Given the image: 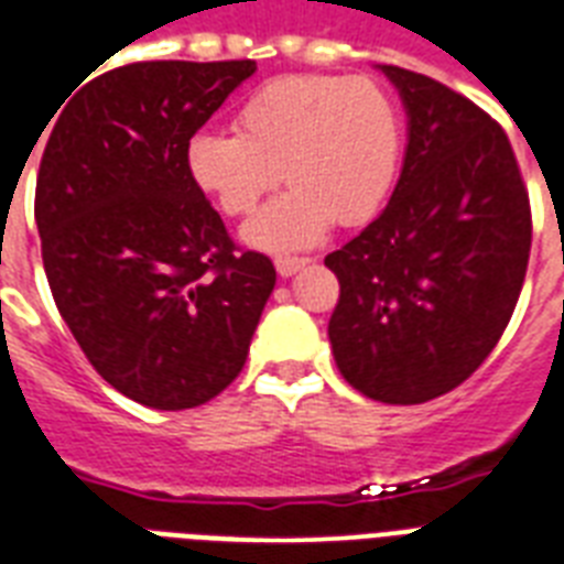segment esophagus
<instances>
[{"mask_svg": "<svg viewBox=\"0 0 564 564\" xmlns=\"http://www.w3.org/2000/svg\"><path fill=\"white\" fill-rule=\"evenodd\" d=\"M276 273L279 276H294L296 270H303L305 264H308V259H294V256H279L276 261Z\"/></svg>", "mask_w": 564, "mask_h": 564, "instance_id": "esophagus-1", "label": "esophagus"}]
</instances>
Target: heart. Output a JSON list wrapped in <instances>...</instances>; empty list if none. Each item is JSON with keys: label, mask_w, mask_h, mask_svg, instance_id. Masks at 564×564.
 <instances>
[{"label": "heart", "mask_w": 564, "mask_h": 564, "mask_svg": "<svg viewBox=\"0 0 564 564\" xmlns=\"http://www.w3.org/2000/svg\"><path fill=\"white\" fill-rule=\"evenodd\" d=\"M400 117L368 76L296 73L256 87L235 132H199L185 152L194 185L223 214L243 217L279 185L291 191L247 223L243 238L270 252L303 250L341 226L368 223L400 170Z\"/></svg>", "instance_id": "1"}]
</instances>
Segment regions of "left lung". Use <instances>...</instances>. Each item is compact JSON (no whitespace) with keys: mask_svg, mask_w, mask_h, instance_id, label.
Returning <instances> with one entry per match:
<instances>
[{"mask_svg":"<svg viewBox=\"0 0 564 564\" xmlns=\"http://www.w3.org/2000/svg\"><path fill=\"white\" fill-rule=\"evenodd\" d=\"M409 111L386 212L326 256L341 296L335 365L356 391L414 405L462 386L495 350L521 296L530 194L503 126L435 78L382 67Z\"/></svg>","mask_w":564,"mask_h":564,"instance_id":"left-lung-1","label":"left lung"}]
</instances>
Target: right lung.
<instances>
[{
  "label": "right lung",
  "mask_w": 564,
  "mask_h": 564,
  "mask_svg": "<svg viewBox=\"0 0 564 564\" xmlns=\"http://www.w3.org/2000/svg\"><path fill=\"white\" fill-rule=\"evenodd\" d=\"M252 73L256 61L108 69L61 102L43 150L34 220L55 305L96 373L150 409L220 394L276 285L273 261L235 247L185 161Z\"/></svg>",
  "instance_id": "add662e5"
}]
</instances>
